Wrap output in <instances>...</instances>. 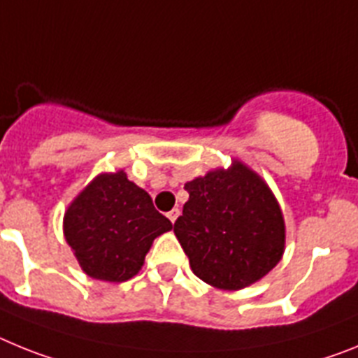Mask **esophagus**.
Wrapping results in <instances>:
<instances>
[{
    "instance_id": "34e87169",
    "label": "esophagus",
    "mask_w": 358,
    "mask_h": 358,
    "mask_svg": "<svg viewBox=\"0 0 358 358\" xmlns=\"http://www.w3.org/2000/svg\"><path fill=\"white\" fill-rule=\"evenodd\" d=\"M180 216V209H173L171 213H167V217L171 220V223H175L176 222V217Z\"/></svg>"
}]
</instances>
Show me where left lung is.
Masks as SVG:
<instances>
[{"instance_id": "left-lung-1", "label": "left lung", "mask_w": 358, "mask_h": 358, "mask_svg": "<svg viewBox=\"0 0 358 358\" xmlns=\"http://www.w3.org/2000/svg\"><path fill=\"white\" fill-rule=\"evenodd\" d=\"M189 200L175 234L201 281L241 290L263 279L281 261L287 227L268 183L234 158L185 183Z\"/></svg>"}]
</instances>
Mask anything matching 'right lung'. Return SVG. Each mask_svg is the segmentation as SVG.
<instances>
[{"instance_id": "right-lung-1", "label": "right lung", "mask_w": 358, "mask_h": 358, "mask_svg": "<svg viewBox=\"0 0 358 358\" xmlns=\"http://www.w3.org/2000/svg\"><path fill=\"white\" fill-rule=\"evenodd\" d=\"M171 229L173 223L124 169L95 176L63 217L64 239L83 272L108 282L135 278L155 238Z\"/></svg>"}]
</instances>
